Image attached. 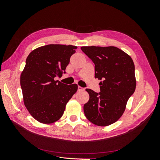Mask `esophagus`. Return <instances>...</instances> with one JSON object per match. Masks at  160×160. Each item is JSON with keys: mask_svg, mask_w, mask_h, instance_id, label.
Wrapping results in <instances>:
<instances>
[{"mask_svg": "<svg viewBox=\"0 0 160 160\" xmlns=\"http://www.w3.org/2000/svg\"><path fill=\"white\" fill-rule=\"evenodd\" d=\"M84 90H85V89H84V88H82L81 87H80V86H78V91H84Z\"/></svg>", "mask_w": 160, "mask_h": 160, "instance_id": "obj_1", "label": "esophagus"}]
</instances>
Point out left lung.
Wrapping results in <instances>:
<instances>
[{"mask_svg": "<svg viewBox=\"0 0 160 160\" xmlns=\"http://www.w3.org/2000/svg\"><path fill=\"white\" fill-rule=\"evenodd\" d=\"M95 64L100 92L86 89L89 95L83 106L85 117L99 126H108L122 117L135 90V66L127 53L115 47H81Z\"/></svg>", "mask_w": 160, "mask_h": 160, "instance_id": "left-lung-1", "label": "left lung"}]
</instances>
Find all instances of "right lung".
Segmentation results:
<instances>
[{"label": "right lung", "instance_id": "1", "mask_svg": "<svg viewBox=\"0 0 160 160\" xmlns=\"http://www.w3.org/2000/svg\"><path fill=\"white\" fill-rule=\"evenodd\" d=\"M76 46L48 45L33 50L26 59L21 75L24 103L38 122L52 123L63 114L65 106L78 88L56 78L65 73Z\"/></svg>", "mask_w": 160, "mask_h": 160}]
</instances>
